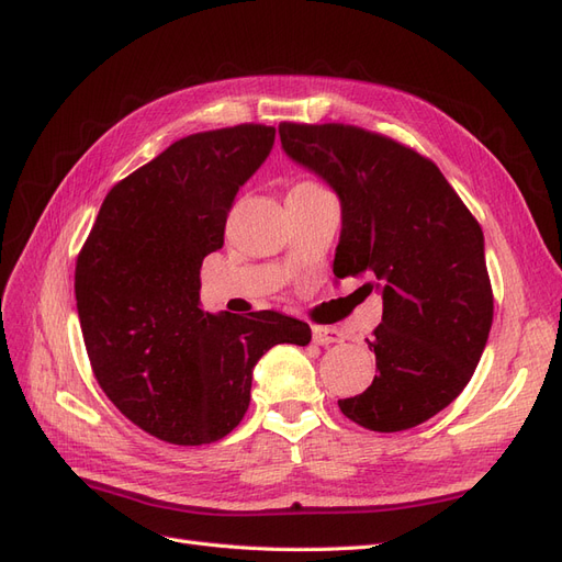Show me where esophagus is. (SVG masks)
Returning <instances> with one entry per match:
<instances>
[{
    "instance_id": "1",
    "label": "esophagus",
    "mask_w": 562,
    "mask_h": 562,
    "mask_svg": "<svg viewBox=\"0 0 562 562\" xmlns=\"http://www.w3.org/2000/svg\"><path fill=\"white\" fill-rule=\"evenodd\" d=\"M312 339L318 347H330V345L342 342V333H339L337 328H328V326H314Z\"/></svg>"
}]
</instances>
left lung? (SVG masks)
I'll return each instance as SVG.
<instances>
[{
  "label": "left lung",
  "instance_id": "obj_1",
  "mask_svg": "<svg viewBox=\"0 0 562 562\" xmlns=\"http://www.w3.org/2000/svg\"><path fill=\"white\" fill-rule=\"evenodd\" d=\"M279 135L285 155L339 196L335 277L368 274V291L382 293L368 339L378 375L339 411L370 431L413 429L462 394L487 345L483 229L434 161L386 135L291 122Z\"/></svg>",
  "mask_w": 562,
  "mask_h": 562
}]
</instances>
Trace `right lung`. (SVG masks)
I'll return each instance as SVG.
<instances>
[{"instance_id":"add662e5","label":"right lung","mask_w":562,"mask_h":562,"mask_svg":"<svg viewBox=\"0 0 562 562\" xmlns=\"http://www.w3.org/2000/svg\"><path fill=\"white\" fill-rule=\"evenodd\" d=\"M274 126L194 133L116 182L75 269L93 375L133 424L166 443L225 438L274 345H310L304 321L199 310V269L223 248L239 187L274 147Z\"/></svg>"}]
</instances>
